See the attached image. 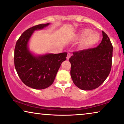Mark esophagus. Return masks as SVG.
Masks as SVG:
<instances>
[{
  "instance_id": "obj_1",
  "label": "esophagus",
  "mask_w": 124,
  "mask_h": 124,
  "mask_svg": "<svg viewBox=\"0 0 124 124\" xmlns=\"http://www.w3.org/2000/svg\"><path fill=\"white\" fill-rule=\"evenodd\" d=\"M70 57H71V54H70V53H68L67 54V60H68V59H70Z\"/></svg>"
}]
</instances>
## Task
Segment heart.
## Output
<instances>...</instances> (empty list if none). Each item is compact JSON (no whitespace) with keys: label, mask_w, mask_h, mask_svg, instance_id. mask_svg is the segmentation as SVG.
Returning <instances> with one entry per match:
<instances>
[{"label":"heart","mask_w":124,"mask_h":124,"mask_svg":"<svg viewBox=\"0 0 124 124\" xmlns=\"http://www.w3.org/2000/svg\"><path fill=\"white\" fill-rule=\"evenodd\" d=\"M78 39H83L80 44V47L83 49H87L98 44L101 37L98 32H92V29L85 28L80 31L78 35Z\"/></svg>","instance_id":"1"}]
</instances>
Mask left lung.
<instances>
[{"instance_id":"obj_1","label":"left lung","mask_w":124,"mask_h":124,"mask_svg":"<svg viewBox=\"0 0 124 124\" xmlns=\"http://www.w3.org/2000/svg\"><path fill=\"white\" fill-rule=\"evenodd\" d=\"M102 33L103 39L98 47L73 52L69 59L72 80L81 90L97 88L110 73L113 46L107 34Z\"/></svg>"}]
</instances>
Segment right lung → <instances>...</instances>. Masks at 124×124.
I'll return each instance as SVG.
<instances>
[{"label":"right lung","mask_w":124,"mask_h":124,"mask_svg":"<svg viewBox=\"0 0 124 124\" xmlns=\"http://www.w3.org/2000/svg\"><path fill=\"white\" fill-rule=\"evenodd\" d=\"M49 24H39L27 29L18 39L15 48L14 63L18 75L25 85L36 90L50 86L61 63L66 59L67 53L36 55L29 50L28 42L34 31Z\"/></svg>","instance_id":"add662e5"}]
</instances>
